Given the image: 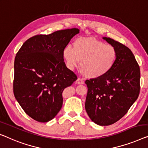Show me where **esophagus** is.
<instances>
[{"label":"esophagus","mask_w":148,"mask_h":148,"mask_svg":"<svg viewBox=\"0 0 148 148\" xmlns=\"http://www.w3.org/2000/svg\"><path fill=\"white\" fill-rule=\"evenodd\" d=\"M76 84H84V81L82 79L78 78L76 80Z\"/></svg>","instance_id":"obj_1"}]
</instances>
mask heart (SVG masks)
<instances>
[{
  "label": "heart",
  "mask_w": 148,
  "mask_h": 148,
  "mask_svg": "<svg viewBox=\"0 0 148 148\" xmlns=\"http://www.w3.org/2000/svg\"><path fill=\"white\" fill-rule=\"evenodd\" d=\"M63 56L70 69L80 67L89 78L105 76L115 65L118 52L113 46L106 45L93 37H82L74 42V47L67 45L63 50Z\"/></svg>",
  "instance_id": "1"
}]
</instances>
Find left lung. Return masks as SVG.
I'll return each mask as SVG.
<instances>
[{"label":"left lung","mask_w":148,"mask_h":148,"mask_svg":"<svg viewBox=\"0 0 148 148\" xmlns=\"http://www.w3.org/2000/svg\"><path fill=\"white\" fill-rule=\"evenodd\" d=\"M102 38L116 48L118 57L107 75L86 80L88 93L85 109L92 122L109 125L120 120L138 99L140 70L130 48L110 38Z\"/></svg>","instance_id":"obj_1"}]
</instances>
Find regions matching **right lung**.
Returning a JSON list of instances; mask_svg holds the SVG:
<instances>
[{"label":"right lung","instance_id":"right-lung-1","mask_svg":"<svg viewBox=\"0 0 148 148\" xmlns=\"http://www.w3.org/2000/svg\"><path fill=\"white\" fill-rule=\"evenodd\" d=\"M78 28L32 36L23 44L14 60L13 92L30 118L47 122L62 106V92L77 76L64 62L63 50Z\"/></svg>","mask_w":148,"mask_h":148}]
</instances>
